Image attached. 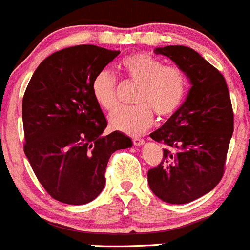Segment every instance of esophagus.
I'll use <instances>...</instances> for the list:
<instances>
[{"label": "esophagus", "instance_id": "obj_1", "mask_svg": "<svg viewBox=\"0 0 250 250\" xmlns=\"http://www.w3.org/2000/svg\"><path fill=\"white\" fill-rule=\"evenodd\" d=\"M132 142H134L135 146H141V145L145 142V140L141 139V137L135 136V137H132Z\"/></svg>", "mask_w": 250, "mask_h": 250}]
</instances>
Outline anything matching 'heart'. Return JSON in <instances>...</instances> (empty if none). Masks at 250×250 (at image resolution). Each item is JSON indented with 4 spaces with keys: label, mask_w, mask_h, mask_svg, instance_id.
<instances>
[{
    "label": "heart",
    "mask_w": 250,
    "mask_h": 250,
    "mask_svg": "<svg viewBox=\"0 0 250 250\" xmlns=\"http://www.w3.org/2000/svg\"><path fill=\"white\" fill-rule=\"evenodd\" d=\"M127 78L139 83L134 106H121L109 118L114 130L139 135L153 125L154 113L169 118L182 105L187 94L188 81L178 66H165L147 52H135L121 61ZM92 94L97 104L111 111L118 105V80L109 70H102L92 81Z\"/></svg>",
    "instance_id": "b5f03b06"
}]
</instances>
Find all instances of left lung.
Listing matches in <instances>:
<instances>
[{
  "label": "left lung",
  "instance_id": "1",
  "mask_svg": "<svg viewBox=\"0 0 250 250\" xmlns=\"http://www.w3.org/2000/svg\"><path fill=\"white\" fill-rule=\"evenodd\" d=\"M191 82L183 105L149 136L165 145L163 158L147 173L151 190L168 204H188L222 179L234 115L222 73L195 50L183 45L157 47Z\"/></svg>",
  "mask_w": 250,
  "mask_h": 250
}]
</instances>
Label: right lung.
Masks as SVG:
<instances>
[{"mask_svg": "<svg viewBox=\"0 0 250 250\" xmlns=\"http://www.w3.org/2000/svg\"><path fill=\"white\" fill-rule=\"evenodd\" d=\"M119 50L76 45L47 56L35 70L22 103L24 153L47 194L70 205L96 199L111 154L131 146L108 123L92 94V81Z\"/></svg>", "mask_w": 250, "mask_h": 250, "instance_id": "add662e5", "label": "right lung"}]
</instances>
